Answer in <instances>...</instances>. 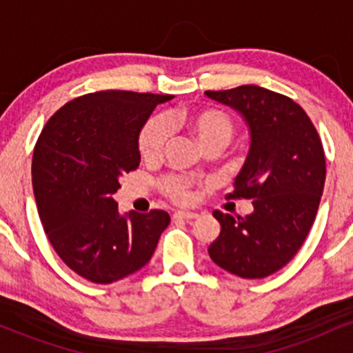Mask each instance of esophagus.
<instances>
[{
    "label": "esophagus",
    "instance_id": "obj_1",
    "mask_svg": "<svg viewBox=\"0 0 353 353\" xmlns=\"http://www.w3.org/2000/svg\"><path fill=\"white\" fill-rule=\"evenodd\" d=\"M174 219H184V221H192V219H197L196 212H188V210H177V212L172 214Z\"/></svg>",
    "mask_w": 353,
    "mask_h": 353
}]
</instances>
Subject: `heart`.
Returning a JSON list of instances; mask_svg holds the SVG:
<instances>
[{
	"instance_id": "b5f03b06",
	"label": "heart",
	"mask_w": 353,
	"mask_h": 353,
	"mask_svg": "<svg viewBox=\"0 0 353 353\" xmlns=\"http://www.w3.org/2000/svg\"><path fill=\"white\" fill-rule=\"evenodd\" d=\"M182 123L189 129L190 134L197 141L201 148L217 144L221 148L228 145L230 137L234 134V123L229 114L219 109H201V111L190 112V114L179 116H154L144 128L141 129L139 134V151L144 159H156L161 156L164 145L168 144L169 136H171V125ZM190 181L179 176H165L161 179V189L164 190L165 196L171 197L172 201L185 202L190 201Z\"/></svg>"
}]
</instances>
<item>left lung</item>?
Listing matches in <instances>:
<instances>
[{
  "label": "left lung",
  "mask_w": 353,
  "mask_h": 353,
  "mask_svg": "<svg viewBox=\"0 0 353 353\" xmlns=\"http://www.w3.org/2000/svg\"><path fill=\"white\" fill-rule=\"evenodd\" d=\"M204 94L247 124L249 152L229 197L252 199L254 205L237 219L214 210L221 234L209 255L230 274L264 279L289 264L314 224L325 184L322 143L305 111L279 92L245 84Z\"/></svg>",
  "instance_id": "obj_1"
}]
</instances>
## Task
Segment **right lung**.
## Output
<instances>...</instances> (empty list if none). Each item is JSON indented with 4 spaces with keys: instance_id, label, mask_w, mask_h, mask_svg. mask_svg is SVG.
Returning <instances> with one entry per match:
<instances>
[{
    "instance_id": "obj_1",
    "label": "right lung",
    "mask_w": 353,
    "mask_h": 353,
    "mask_svg": "<svg viewBox=\"0 0 353 353\" xmlns=\"http://www.w3.org/2000/svg\"><path fill=\"white\" fill-rule=\"evenodd\" d=\"M171 94L99 91L64 104L33 152V189L44 232L76 274L112 283L151 261L171 217L164 210L121 214L112 194L141 163L139 134Z\"/></svg>"
}]
</instances>
